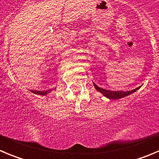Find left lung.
Instances as JSON below:
<instances>
[{"mask_svg":"<svg viewBox=\"0 0 159 159\" xmlns=\"http://www.w3.org/2000/svg\"><path fill=\"white\" fill-rule=\"evenodd\" d=\"M93 84H94L95 89H96L97 91L100 92V93H102L103 96H106L107 98H108V99H110V100H118V99H121V98L125 97V96L131 95L132 93H133L134 92H136V90L139 89L140 88V86L133 90H130V91H126V92L111 91V90H107V89H102L100 88V87L97 86L95 83H93Z\"/></svg>","mask_w":159,"mask_h":159,"instance_id":"1","label":"left lung"}]
</instances>
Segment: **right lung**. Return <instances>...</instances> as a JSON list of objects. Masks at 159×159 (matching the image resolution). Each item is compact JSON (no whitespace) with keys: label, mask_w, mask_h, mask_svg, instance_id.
Returning <instances> with one entry per match:
<instances>
[{"label":"right lung","mask_w":159,"mask_h":159,"mask_svg":"<svg viewBox=\"0 0 159 159\" xmlns=\"http://www.w3.org/2000/svg\"><path fill=\"white\" fill-rule=\"evenodd\" d=\"M56 89H48V90H46V91H36V90H30L31 93H34V94H37V95H41V96H45L46 94H48V93H49L50 92L52 91V90H55Z\"/></svg>","instance_id":"1"}]
</instances>
